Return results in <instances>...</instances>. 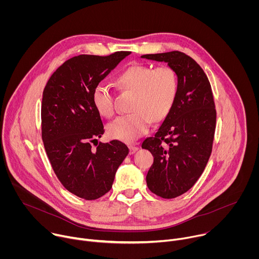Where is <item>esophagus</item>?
<instances>
[{
    "label": "esophagus",
    "mask_w": 259,
    "mask_h": 259,
    "mask_svg": "<svg viewBox=\"0 0 259 259\" xmlns=\"http://www.w3.org/2000/svg\"><path fill=\"white\" fill-rule=\"evenodd\" d=\"M137 151H138V146H136V145H129V153H130V155H133Z\"/></svg>",
    "instance_id": "obj_1"
}]
</instances>
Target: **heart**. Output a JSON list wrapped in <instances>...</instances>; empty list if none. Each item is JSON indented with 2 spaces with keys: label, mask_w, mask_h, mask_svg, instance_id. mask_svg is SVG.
I'll return each mask as SVG.
<instances>
[{
  "label": "heart",
  "mask_w": 259,
  "mask_h": 259,
  "mask_svg": "<svg viewBox=\"0 0 259 259\" xmlns=\"http://www.w3.org/2000/svg\"><path fill=\"white\" fill-rule=\"evenodd\" d=\"M119 87L133 93L131 114L120 116L107 125V134L114 139L132 142L149 130L152 121H163L171 112L178 93V78L170 66L133 64L118 77ZM92 101L97 112L105 118L115 113L114 98L103 83L95 86Z\"/></svg>",
  "instance_id": "1"
}]
</instances>
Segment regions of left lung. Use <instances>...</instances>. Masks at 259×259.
Masks as SVG:
<instances>
[{
	"instance_id": "left-lung-1",
	"label": "left lung",
	"mask_w": 259,
	"mask_h": 259,
	"mask_svg": "<svg viewBox=\"0 0 259 259\" xmlns=\"http://www.w3.org/2000/svg\"><path fill=\"white\" fill-rule=\"evenodd\" d=\"M141 57L165 61L177 73L178 93L171 112L155 136L141 145L154 156L147 188L173 199L193 188L210 158L216 126L213 93L206 73L189 55L171 51Z\"/></svg>"
}]
</instances>
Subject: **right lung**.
Segmentation results:
<instances>
[{
	"mask_svg": "<svg viewBox=\"0 0 259 259\" xmlns=\"http://www.w3.org/2000/svg\"><path fill=\"white\" fill-rule=\"evenodd\" d=\"M131 52L107 56L82 54L66 60L48 80L42 99V139L51 166L62 186L85 200L110 191L119 166L129 153L119 140L97 145L104 127L92 92Z\"/></svg>",
	"mask_w": 259,
	"mask_h": 259,
	"instance_id": "add662e5",
	"label": "right lung"
}]
</instances>
